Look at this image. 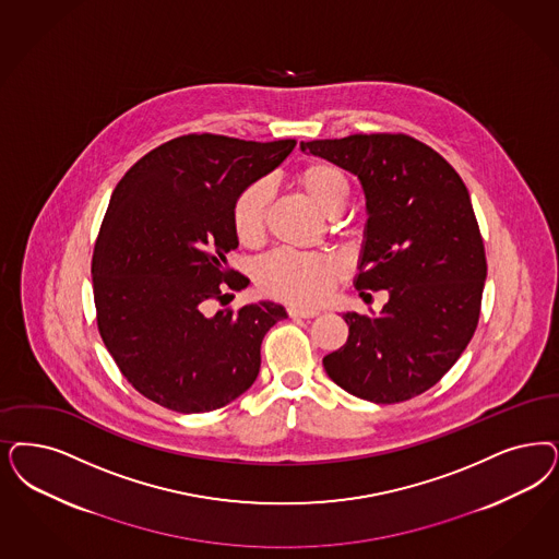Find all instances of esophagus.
<instances>
[{"instance_id":"1","label":"esophagus","mask_w":559,"mask_h":559,"mask_svg":"<svg viewBox=\"0 0 559 559\" xmlns=\"http://www.w3.org/2000/svg\"><path fill=\"white\" fill-rule=\"evenodd\" d=\"M318 313L320 311L313 308H289L290 318H306V320H309V318H316Z\"/></svg>"}]
</instances>
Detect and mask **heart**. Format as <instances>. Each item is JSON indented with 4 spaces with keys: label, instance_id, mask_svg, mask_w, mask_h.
<instances>
[{
    "label": "heart",
    "instance_id": "obj_1",
    "mask_svg": "<svg viewBox=\"0 0 559 559\" xmlns=\"http://www.w3.org/2000/svg\"><path fill=\"white\" fill-rule=\"evenodd\" d=\"M295 181L309 202L328 216L343 211L348 198V183L334 165L322 160L308 163L297 171ZM269 198V186L262 181L251 183L235 198L233 231L241 243L251 246L262 237ZM343 274V264L332 255L274 251L258 264L255 283L270 297L309 306L322 301Z\"/></svg>",
    "mask_w": 559,
    "mask_h": 559
}]
</instances>
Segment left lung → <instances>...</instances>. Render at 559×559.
<instances>
[{
  "mask_svg": "<svg viewBox=\"0 0 559 559\" xmlns=\"http://www.w3.org/2000/svg\"><path fill=\"white\" fill-rule=\"evenodd\" d=\"M301 151L359 179L367 223L355 287L388 290L380 316L343 313L347 343L324 369L357 399L408 401L442 380L479 322L487 262L468 190L411 135L311 140Z\"/></svg>",
  "mask_w": 559,
  "mask_h": 559,
  "instance_id": "obj_1",
  "label": "left lung"
}]
</instances>
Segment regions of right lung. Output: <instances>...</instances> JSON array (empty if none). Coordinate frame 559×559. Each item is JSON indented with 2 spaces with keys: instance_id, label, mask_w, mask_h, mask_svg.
I'll use <instances>...</instances> for the list:
<instances>
[{
  "instance_id": "obj_1",
  "label": "right lung",
  "mask_w": 559,
  "mask_h": 559,
  "mask_svg": "<svg viewBox=\"0 0 559 559\" xmlns=\"http://www.w3.org/2000/svg\"><path fill=\"white\" fill-rule=\"evenodd\" d=\"M295 144L179 135L117 183L93 253L98 332L126 380L156 405L206 413L255 382L262 338L285 308L206 309L250 283L227 266L239 246L235 198Z\"/></svg>"
}]
</instances>
